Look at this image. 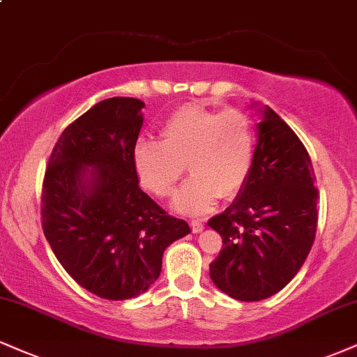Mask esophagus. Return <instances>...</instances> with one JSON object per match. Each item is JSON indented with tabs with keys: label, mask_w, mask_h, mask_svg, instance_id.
<instances>
[{
	"label": "esophagus",
	"mask_w": 357,
	"mask_h": 357,
	"mask_svg": "<svg viewBox=\"0 0 357 357\" xmlns=\"http://www.w3.org/2000/svg\"><path fill=\"white\" fill-rule=\"evenodd\" d=\"M190 226H191V229H192V233H201V231L204 229V225L201 221H191L190 222Z\"/></svg>",
	"instance_id": "obj_1"
}]
</instances>
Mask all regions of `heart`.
<instances>
[{
  "instance_id": "obj_1",
  "label": "heart",
  "mask_w": 357,
  "mask_h": 357,
  "mask_svg": "<svg viewBox=\"0 0 357 357\" xmlns=\"http://www.w3.org/2000/svg\"><path fill=\"white\" fill-rule=\"evenodd\" d=\"M255 128L241 109L184 105L161 128L160 141L141 139L132 151L139 181L160 197L174 195L184 171L192 174L174 199L184 214H203L246 186L255 160Z\"/></svg>"
}]
</instances>
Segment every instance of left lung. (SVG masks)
<instances>
[{"label": "left lung", "mask_w": 357, "mask_h": 357, "mask_svg": "<svg viewBox=\"0 0 357 357\" xmlns=\"http://www.w3.org/2000/svg\"><path fill=\"white\" fill-rule=\"evenodd\" d=\"M316 176L296 132L266 106L246 186L208 221L222 249L209 276L238 301H261L298 274L314 243Z\"/></svg>", "instance_id": "left-lung-1"}]
</instances>
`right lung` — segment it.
I'll list each match as a JSON object with an SVG mask.
<instances>
[{"label": "right lung", "instance_id": "1", "mask_svg": "<svg viewBox=\"0 0 357 357\" xmlns=\"http://www.w3.org/2000/svg\"><path fill=\"white\" fill-rule=\"evenodd\" d=\"M141 108V100L121 96L94 105L61 132L43 179L41 225L56 259L111 301L148 291L165 249L191 233L139 188L132 151Z\"/></svg>", "mask_w": 357, "mask_h": 357}]
</instances>
